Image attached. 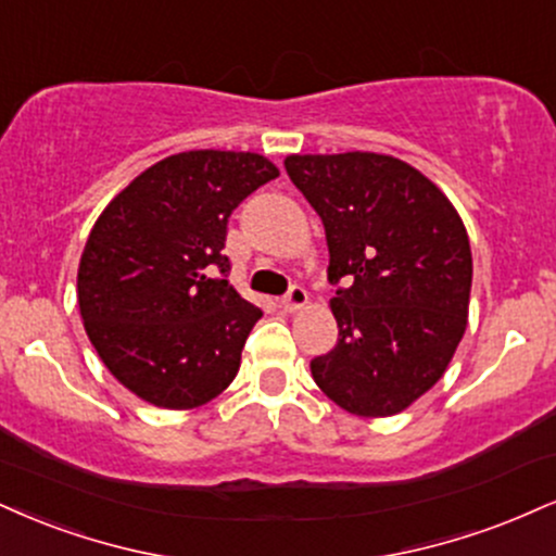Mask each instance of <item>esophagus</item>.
Returning a JSON list of instances; mask_svg holds the SVG:
<instances>
[{"label":"esophagus","mask_w":556,"mask_h":556,"mask_svg":"<svg viewBox=\"0 0 556 556\" xmlns=\"http://www.w3.org/2000/svg\"><path fill=\"white\" fill-rule=\"evenodd\" d=\"M307 292H305V287H300V285H295L292 287L290 292H287V295L279 300V303H282V307L287 313H295V311H300V307H305L307 305Z\"/></svg>","instance_id":"1"}]
</instances>
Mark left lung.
<instances>
[{
    "mask_svg": "<svg viewBox=\"0 0 556 556\" xmlns=\"http://www.w3.org/2000/svg\"><path fill=\"white\" fill-rule=\"evenodd\" d=\"M285 168L324 223L337 285L339 342L311 359L313 380L357 417L404 412L443 378L466 331L473 266L456 206L378 152L290 155Z\"/></svg>",
    "mask_w": 556,
    "mask_h": 556,
    "instance_id": "8db88e82",
    "label": "left lung"
}]
</instances>
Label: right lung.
I'll use <instances>...</instances> for the list:
<instances>
[{
  "label": "right lung",
  "mask_w": 556,
  "mask_h": 556,
  "mask_svg": "<svg viewBox=\"0 0 556 556\" xmlns=\"http://www.w3.org/2000/svg\"><path fill=\"white\" fill-rule=\"evenodd\" d=\"M277 165L256 152H178L139 173L92 225L77 271L85 331L147 404L197 409L238 376L261 311L227 282V219Z\"/></svg>",
  "instance_id": "obj_1"
}]
</instances>
